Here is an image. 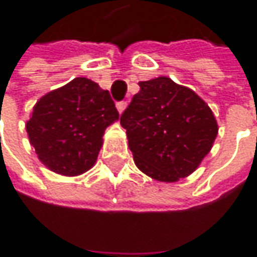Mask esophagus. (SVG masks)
I'll use <instances>...</instances> for the list:
<instances>
[{"label": "esophagus", "mask_w": 257, "mask_h": 257, "mask_svg": "<svg viewBox=\"0 0 257 257\" xmlns=\"http://www.w3.org/2000/svg\"><path fill=\"white\" fill-rule=\"evenodd\" d=\"M115 107H117L118 113L121 114L125 110V107H127V101H118V103L115 104Z\"/></svg>", "instance_id": "obj_1"}]
</instances>
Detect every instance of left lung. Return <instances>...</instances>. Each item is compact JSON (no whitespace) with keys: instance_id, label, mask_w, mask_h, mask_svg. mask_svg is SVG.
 Instances as JSON below:
<instances>
[{"instance_id":"8db88e82","label":"left lung","mask_w":257,"mask_h":257,"mask_svg":"<svg viewBox=\"0 0 257 257\" xmlns=\"http://www.w3.org/2000/svg\"><path fill=\"white\" fill-rule=\"evenodd\" d=\"M139 85L140 91L120 117L134 163L159 182L187 177L212 150L219 132L210 107L169 77Z\"/></svg>"}]
</instances>
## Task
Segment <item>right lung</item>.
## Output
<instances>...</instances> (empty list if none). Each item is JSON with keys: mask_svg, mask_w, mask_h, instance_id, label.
<instances>
[{"mask_svg": "<svg viewBox=\"0 0 257 257\" xmlns=\"http://www.w3.org/2000/svg\"><path fill=\"white\" fill-rule=\"evenodd\" d=\"M118 117L107 90L77 77L43 95L25 128L45 167L63 176H78L93 167L104 130Z\"/></svg>", "mask_w": 257, "mask_h": 257, "instance_id": "right-lung-1", "label": "right lung"}]
</instances>
